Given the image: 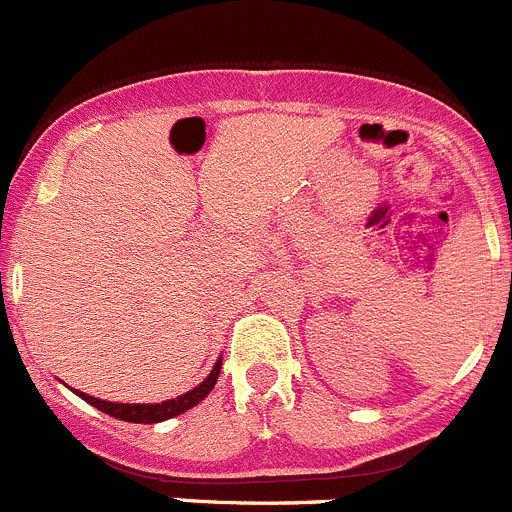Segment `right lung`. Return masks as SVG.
Instances as JSON below:
<instances>
[{
  "instance_id": "1",
  "label": "right lung",
  "mask_w": 512,
  "mask_h": 512,
  "mask_svg": "<svg viewBox=\"0 0 512 512\" xmlns=\"http://www.w3.org/2000/svg\"><path fill=\"white\" fill-rule=\"evenodd\" d=\"M221 371V361H216L214 371L209 373L206 381H201L194 391L184 393L179 398H171V401L164 403H109V401H101V398L94 396H86V393L77 391L79 398H84L89 406L99 408L101 413L111 418H119V421H129V423H159V421H169V418L181 416L186 413L189 408H194L196 403L204 401L206 396L211 393V388L216 386V378H219Z\"/></svg>"
}]
</instances>
